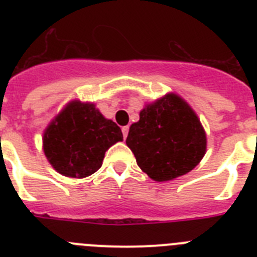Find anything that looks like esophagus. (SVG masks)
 Here are the masks:
<instances>
[{
  "label": "esophagus",
  "instance_id": "esophagus-1",
  "mask_svg": "<svg viewBox=\"0 0 257 257\" xmlns=\"http://www.w3.org/2000/svg\"><path fill=\"white\" fill-rule=\"evenodd\" d=\"M122 133H123V138L126 139L127 134H128V126H123L122 127Z\"/></svg>",
  "mask_w": 257,
  "mask_h": 257
}]
</instances>
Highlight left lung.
<instances>
[{"label":"left lung","instance_id":"8db88e82","mask_svg":"<svg viewBox=\"0 0 257 257\" xmlns=\"http://www.w3.org/2000/svg\"><path fill=\"white\" fill-rule=\"evenodd\" d=\"M126 144L152 180L170 181L201 162L207 136L192 106L180 95L167 92L145 104L139 121L130 126Z\"/></svg>","mask_w":257,"mask_h":257}]
</instances>
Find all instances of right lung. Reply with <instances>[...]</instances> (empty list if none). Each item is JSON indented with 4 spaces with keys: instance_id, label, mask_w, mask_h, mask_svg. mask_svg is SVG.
Returning a JSON list of instances; mask_svg holds the SVG:
<instances>
[{
    "instance_id": "add662e5",
    "label": "right lung",
    "mask_w": 257,
    "mask_h": 257,
    "mask_svg": "<svg viewBox=\"0 0 257 257\" xmlns=\"http://www.w3.org/2000/svg\"><path fill=\"white\" fill-rule=\"evenodd\" d=\"M122 140L121 128L104 117L94 103L74 99L47 124L42 148L56 172L83 179L100 169L105 152Z\"/></svg>"
}]
</instances>
